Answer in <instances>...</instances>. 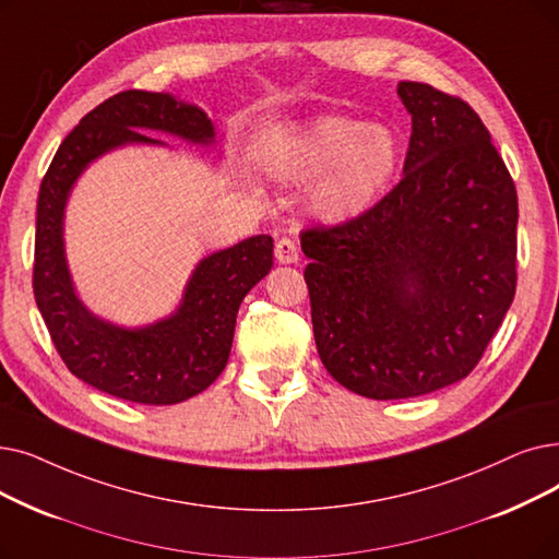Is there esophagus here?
I'll return each instance as SVG.
<instances>
[{"mask_svg":"<svg viewBox=\"0 0 559 559\" xmlns=\"http://www.w3.org/2000/svg\"><path fill=\"white\" fill-rule=\"evenodd\" d=\"M276 260L281 264H295L299 260V249H297V241L289 239V237H283L276 241Z\"/></svg>","mask_w":559,"mask_h":559,"instance_id":"esophagus-1","label":"esophagus"}]
</instances>
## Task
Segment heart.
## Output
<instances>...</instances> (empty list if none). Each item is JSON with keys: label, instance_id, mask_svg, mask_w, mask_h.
Here are the masks:
<instances>
[{"label": "heart", "instance_id": "1", "mask_svg": "<svg viewBox=\"0 0 559 559\" xmlns=\"http://www.w3.org/2000/svg\"><path fill=\"white\" fill-rule=\"evenodd\" d=\"M400 139L385 126L320 116L295 126L270 151V171L289 182L310 180L308 207L329 224L366 214L400 168Z\"/></svg>", "mask_w": 559, "mask_h": 559}]
</instances>
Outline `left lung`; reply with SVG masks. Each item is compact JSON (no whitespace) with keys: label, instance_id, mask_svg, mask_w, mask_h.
<instances>
[{"label":"left lung","instance_id":"1","mask_svg":"<svg viewBox=\"0 0 559 559\" xmlns=\"http://www.w3.org/2000/svg\"><path fill=\"white\" fill-rule=\"evenodd\" d=\"M404 178L340 226L301 233L312 333L329 374L370 400L473 372L516 295L519 199L468 103L400 82Z\"/></svg>","mask_w":559,"mask_h":559}]
</instances>
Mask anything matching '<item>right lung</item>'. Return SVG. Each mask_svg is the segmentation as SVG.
Segmentation results:
<instances>
[{"label":"right lung","mask_w":559,"mask_h":559,"mask_svg":"<svg viewBox=\"0 0 559 559\" xmlns=\"http://www.w3.org/2000/svg\"><path fill=\"white\" fill-rule=\"evenodd\" d=\"M139 130L214 143L203 109L168 93L123 91L88 111L47 168L36 207L34 297L66 368L98 391L136 404H178L226 368L239 304L270 274L274 239L255 235L203 258L174 314L141 329L93 314L75 293L63 249L66 203L84 168L128 143L166 145Z\"/></svg>","instance_id":"add662e5"}]
</instances>
